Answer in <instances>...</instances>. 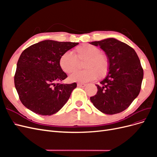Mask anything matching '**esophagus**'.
Returning <instances> with one entry per match:
<instances>
[{
  "mask_svg": "<svg viewBox=\"0 0 157 157\" xmlns=\"http://www.w3.org/2000/svg\"><path fill=\"white\" fill-rule=\"evenodd\" d=\"M77 86H79V87H85V86H86V84H84V83H80V82H78V83H77Z\"/></svg>",
  "mask_w": 157,
  "mask_h": 157,
  "instance_id": "obj_1",
  "label": "esophagus"
}]
</instances>
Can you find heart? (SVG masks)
Masks as SVG:
<instances>
[{"label": "heart", "mask_w": 157, "mask_h": 157, "mask_svg": "<svg viewBox=\"0 0 157 157\" xmlns=\"http://www.w3.org/2000/svg\"><path fill=\"white\" fill-rule=\"evenodd\" d=\"M84 61L82 67L85 69L77 71L70 76L71 81L88 82L95 80L98 76L103 78L107 75L109 68V60L106 55L100 52L97 46L84 44L75 50V56L66 52L61 56L59 63L66 73H72L78 68V61Z\"/></svg>", "instance_id": "heart-1"}]
</instances>
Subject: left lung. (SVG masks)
Wrapping results in <instances>:
<instances>
[{
	"mask_svg": "<svg viewBox=\"0 0 157 157\" xmlns=\"http://www.w3.org/2000/svg\"><path fill=\"white\" fill-rule=\"evenodd\" d=\"M90 44L100 46L109 63L106 77L96 84L98 92L90 97V101L103 113H119L140 94L144 78L140 60L132 47L113 38Z\"/></svg>",
	"mask_w": 157,
	"mask_h": 157,
	"instance_id": "1",
	"label": "left lung"
}]
</instances>
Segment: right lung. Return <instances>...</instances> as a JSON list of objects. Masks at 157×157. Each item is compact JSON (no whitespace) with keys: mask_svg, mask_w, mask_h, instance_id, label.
Returning <instances> with one entry per match:
<instances>
[{"mask_svg":"<svg viewBox=\"0 0 157 157\" xmlns=\"http://www.w3.org/2000/svg\"><path fill=\"white\" fill-rule=\"evenodd\" d=\"M78 44L46 40L24 50L14 75V84L23 105L41 115H52L60 110L77 83H61L67 75L60 67L59 60Z\"/></svg>","mask_w":157,"mask_h":157,"instance_id":"right-lung-1","label":"right lung"}]
</instances>
